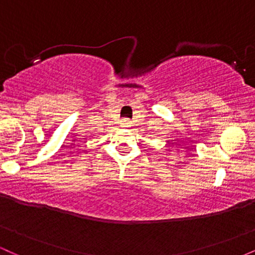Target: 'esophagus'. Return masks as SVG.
<instances>
[{
	"label": "esophagus",
	"instance_id": "1",
	"mask_svg": "<svg viewBox=\"0 0 255 255\" xmlns=\"http://www.w3.org/2000/svg\"><path fill=\"white\" fill-rule=\"evenodd\" d=\"M121 126H122V127H125V128L130 127V121H129V120L125 119L124 121H121Z\"/></svg>",
	"mask_w": 255,
	"mask_h": 255
}]
</instances>
